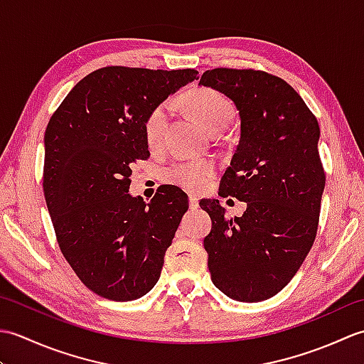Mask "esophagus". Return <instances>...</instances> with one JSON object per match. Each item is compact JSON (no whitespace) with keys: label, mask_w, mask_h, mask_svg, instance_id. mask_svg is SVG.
I'll use <instances>...</instances> for the list:
<instances>
[{"label":"esophagus","mask_w":364,"mask_h":364,"mask_svg":"<svg viewBox=\"0 0 364 364\" xmlns=\"http://www.w3.org/2000/svg\"><path fill=\"white\" fill-rule=\"evenodd\" d=\"M189 208L192 211H196L198 208V198L196 196H189Z\"/></svg>","instance_id":"obj_1"}]
</instances>
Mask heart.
Segmentation results:
<instances>
[{
    "label": "heart",
    "mask_w": 364,
    "mask_h": 364,
    "mask_svg": "<svg viewBox=\"0 0 364 364\" xmlns=\"http://www.w3.org/2000/svg\"><path fill=\"white\" fill-rule=\"evenodd\" d=\"M183 103L200 125L210 133L222 131L233 117V105L220 92L197 89L183 97ZM173 106L170 102L158 105L145 120V137L151 146L161 144ZM215 167L211 161L180 162L167 170V180L183 189L198 191L211 180Z\"/></svg>",
    "instance_id": "heart-1"
}]
</instances>
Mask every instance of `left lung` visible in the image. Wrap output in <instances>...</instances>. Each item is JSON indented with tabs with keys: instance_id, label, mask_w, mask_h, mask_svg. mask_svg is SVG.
<instances>
[{
	"instance_id": "left-lung-1",
	"label": "left lung",
	"mask_w": 364,
	"mask_h": 364,
	"mask_svg": "<svg viewBox=\"0 0 364 364\" xmlns=\"http://www.w3.org/2000/svg\"><path fill=\"white\" fill-rule=\"evenodd\" d=\"M198 86L239 111L241 136L219 192L247 203L241 218L227 219L219 200L200 202L213 220L203 239L211 280L233 300H266L296 275L318 231L326 188L318 120L288 82L266 72L214 68Z\"/></svg>"
}]
</instances>
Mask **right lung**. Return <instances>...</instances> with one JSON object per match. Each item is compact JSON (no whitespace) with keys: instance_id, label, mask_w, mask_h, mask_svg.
<instances>
[{"instance_id":"1","label":"right lung","mask_w":364,"mask_h":364,"mask_svg":"<svg viewBox=\"0 0 364 364\" xmlns=\"http://www.w3.org/2000/svg\"><path fill=\"white\" fill-rule=\"evenodd\" d=\"M197 70L105 67L68 92L45 131L43 192L60 252L90 291L115 301L158 283L188 196H131V164L150 156L149 114Z\"/></svg>"}]
</instances>
